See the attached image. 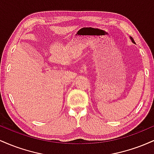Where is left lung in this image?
Wrapping results in <instances>:
<instances>
[{"label": "left lung", "instance_id": "8db88e82", "mask_svg": "<svg viewBox=\"0 0 154 154\" xmlns=\"http://www.w3.org/2000/svg\"><path fill=\"white\" fill-rule=\"evenodd\" d=\"M130 40H132V43H135V41H134L133 38H132V37H130Z\"/></svg>", "mask_w": 154, "mask_h": 154}]
</instances>
